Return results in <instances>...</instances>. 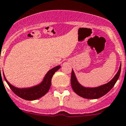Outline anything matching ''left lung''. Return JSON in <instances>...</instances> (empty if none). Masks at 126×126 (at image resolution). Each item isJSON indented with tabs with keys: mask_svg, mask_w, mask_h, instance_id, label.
<instances>
[{
	"mask_svg": "<svg viewBox=\"0 0 126 126\" xmlns=\"http://www.w3.org/2000/svg\"><path fill=\"white\" fill-rule=\"evenodd\" d=\"M121 69V64L115 76L113 78L111 81L107 84L95 88H86L80 85L77 80L74 71L72 70L71 76V84L73 90L78 95L87 98V99H95L102 97V96L107 94L116 84L119 78Z\"/></svg>",
	"mask_w": 126,
	"mask_h": 126,
	"instance_id": "obj_1",
	"label": "left lung"
}]
</instances>
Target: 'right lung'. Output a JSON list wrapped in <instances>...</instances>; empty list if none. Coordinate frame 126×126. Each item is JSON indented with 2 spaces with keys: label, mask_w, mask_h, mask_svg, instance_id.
I'll list each match as a JSON object with an SVG mask.
<instances>
[{
  "label": "right lung",
  "mask_w": 126,
  "mask_h": 126,
  "mask_svg": "<svg viewBox=\"0 0 126 126\" xmlns=\"http://www.w3.org/2000/svg\"><path fill=\"white\" fill-rule=\"evenodd\" d=\"M60 68V66H57L52 68L47 73L43 82L41 84L36 87H33L28 88V89H18V88L15 87L7 81L4 74H3V76H4L5 80H6L11 90L17 96L23 99L26 100H37L41 98L48 92V90L50 87L52 76L55 74V73Z\"/></svg>",
  "instance_id": "obj_1"
}]
</instances>
